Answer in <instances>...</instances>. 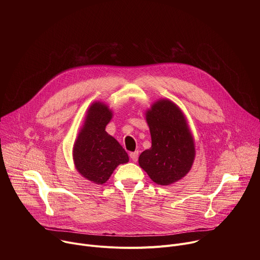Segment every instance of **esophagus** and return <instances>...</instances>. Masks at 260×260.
<instances>
[{"label":"esophagus","instance_id":"obj_1","mask_svg":"<svg viewBox=\"0 0 260 260\" xmlns=\"http://www.w3.org/2000/svg\"><path fill=\"white\" fill-rule=\"evenodd\" d=\"M129 156H131V159L133 160V161H137L138 160V156H139V151H135V152H132L131 154H129Z\"/></svg>","mask_w":260,"mask_h":260}]
</instances>
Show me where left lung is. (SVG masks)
Instances as JSON below:
<instances>
[{
  "label": "left lung",
  "mask_w": 260,
  "mask_h": 260,
  "mask_svg": "<svg viewBox=\"0 0 260 260\" xmlns=\"http://www.w3.org/2000/svg\"><path fill=\"white\" fill-rule=\"evenodd\" d=\"M151 148L139 157L140 167L158 185L179 181L190 171L196 156L194 141L186 118L170 100H159L146 112Z\"/></svg>",
  "instance_id": "8db88e82"
}]
</instances>
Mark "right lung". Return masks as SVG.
Segmentation results:
<instances>
[{
	"instance_id": "obj_1",
	"label": "right lung",
	"mask_w": 260,
	"mask_h": 260,
	"mask_svg": "<svg viewBox=\"0 0 260 260\" xmlns=\"http://www.w3.org/2000/svg\"><path fill=\"white\" fill-rule=\"evenodd\" d=\"M112 115L107 105L93 103L73 148L77 171L95 184L105 183L119 165L128 161L122 146L105 131Z\"/></svg>"
}]
</instances>
